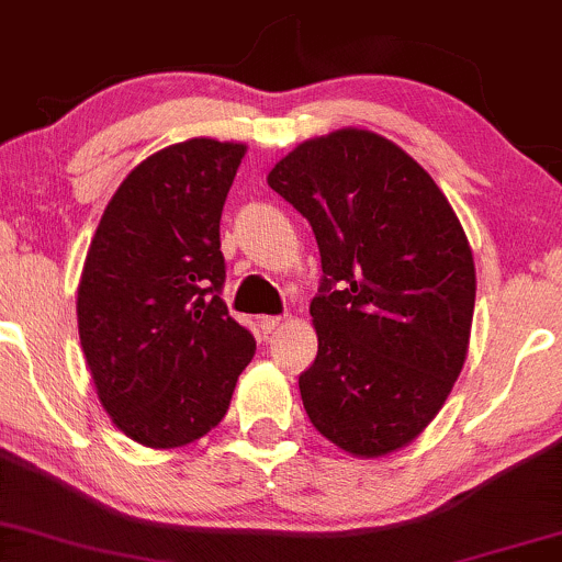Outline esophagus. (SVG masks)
Masks as SVG:
<instances>
[{"mask_svg":"<svg viewBox=\"0 0 562 562\" xmlns=\"http://www.w3.org/2000/svg\"><path fill=\"white\" fill-rule=\"evenodd\" d=\"M283 326V318H260V328L266 334H273V331H279V328Z\"/></svg>","mask_w":562,"mask_h":562,"instance_id":"34e87169","label":"esophagus"}]
</instances>
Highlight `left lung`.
Returning a JSON list of instances; mask_svg holds the SVG:
<instances>
[{
  "label": "left lung",
  "mask_w": 562,
  "mask_h": 562,
  "mask_svg": "<svg viewBox=\"0 0 562 562\" xmlns=\"http://www.w3.org/2000/svg\"><path fill=\"white\" fill-rule=\"evenodd\" d=\"M268 187L313 226L318 358L300 375L310 424L384 458L437 418L468 355L476 266L452 204L405 149L366 128L296 144Z\"/></svg>",
  "instance_id": "1"
}]
</instances>
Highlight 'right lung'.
Returning <instances> with one entry per match:
<instances>
[{
  "mask_svg": "<svg viewBox=\"0 0 562 562\" xmlns=\"http://www.w3.org/2000/svg\"><path fill=\"white\" fill-rule=\"evenodd\" d=\"M247 144L189 138L142 160L104 207L78 281V336L128 439L173 450L213 431L255 339L221 300V213Z\"/></svg>",
  "mask_w": 562,
  "mask_h": 562,
  "instance_id": "right-lung-1",
  "label": "right lung"
}]
</instances>
